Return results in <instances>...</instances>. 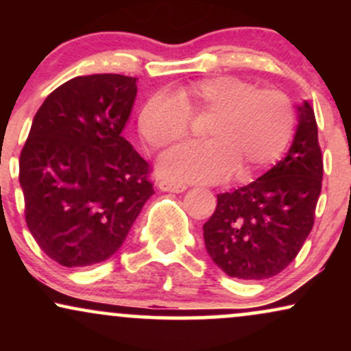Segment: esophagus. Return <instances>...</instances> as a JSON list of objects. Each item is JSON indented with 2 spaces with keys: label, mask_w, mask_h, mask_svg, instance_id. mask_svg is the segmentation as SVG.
<instances>
[{
  "label": "esophagus",
  "mask_w": 351,
  "mask_h": 351,
  "mask_svg": "<svg viewBox=\"0 0 351 351\" xmlns=\"http://www.w3.org/2000/svg\"><path fill=\"white\" fill-rule=\"evenodd\" d=\"M158 188L162 189V191H170V193H183V191H186V184L175 183V181H168V180L160 181Z\"/></svg>",
  "instance_id": "34e87169"
}]
</instances>
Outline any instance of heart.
Listing matches in <instances>:
<instances>
[{"label":"heart","instance_id":"heart-1","mask_svg":"<svg viewBox=\"0 0 351 351\" xmlns=\"http://www.w3.org/2000/svg\"><path fill=\"white\" fill-rule=\"evenodd\" d=\"M209 119L204 143L186 145L165 155L160 171L170 180L219 183L236 171L249 181L272 165L291 142V100L277 88L219 75L153 94L138 115V130L152 150H167L191 132V119Z\"/></svg>","mask_w":351,"mask_h":351}]
</instances>
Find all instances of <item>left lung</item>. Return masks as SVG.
<instances>
[{"label": "left lung", "mask_w": 351, "mask_h": 351, "mask_svg": "<svg viewBox=\"0 0 351 351\" xmlns=\"http://www.w3.org/2000/svg\"><path fill=\"white\" fill-rule=\"evenodd\" d=\"M297 114L299 125L285 158L252 183L217 195L216 211L204 223L209 257L229 277L277 276L312 231L324 156L312 106L305 100Z\"/></svg>", "instance_id": "obj_1"}]
</instances>
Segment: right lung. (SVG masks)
Instances as JSON below:
<instances>
[{"label":"right lung","instance_id":"obj_1","mask_svg":"<svg viewBox=\"0 0 351 351\" xmlns=\"http://www.w3.org/2000/svg\"><path fill=\"white\" fill-rule=\"evenodd\" d=\"M136 79L92 74L67 80L34 115L19 156L31 234L66 267L119 251L153 195L150 167L122 136Z\"/></svg>","mask_w":351,"mask_h":351}]
</instances>
